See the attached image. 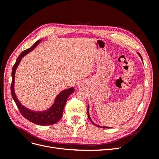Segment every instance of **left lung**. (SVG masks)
<instances>
[{"label": "left lung", "mask_w": 159, "mask_h": 159, "mask_svg": "<svg viewBox=\"0 0 159 159\" xmlns=\"http://www.w3.org/2000/svg\"><path fill=\"white\" fill-rule=\"evenodd\" d=\"M137 54H139V56H140V57L141 58V60H142V61H143V58H142V57H141V54H139V53H137ZM89 105H88V118H89V119L90 120V121L94 125H95L96 127H101V128H107V129H110V128H111V127H102V126H99V125H96V124H95L92 121H91V117H90V116H89Z\"/></svg>", "instance_id": "1"}]
</instances>
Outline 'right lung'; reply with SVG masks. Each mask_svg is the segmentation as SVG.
I'll return each instance as SVG.
<instances>
[{
	"instance_id": "right-lung-1",
	"label": "right lung",
	"mask_w": 159,
	"mask_h": 159,
	"mask_svg": "<svg viewBox=\"0 0 159 159\" xmlns=\"http://www.w3.org/2000/svg\"><path fill=\"white\" fill-rule=\"evenodd\" d=\"M42 40H38L36 42L34 45L25 51H23L21 54L18 57L16 61V63L14 64L12 70V84H11V94L12 97L15 102L18 109L20 111V113L22 116L34 123H35L38 125H50L56 123L61 118L63 115V111L65 105L66 103L67 100L69 98V96L74 92V87L70 88L69 89H64L56 96L55 99L54 103L52 106L46 111H32L22 105L20 102H19L14 91V80H15V73L16 70L18 68V66L20 64V62L22 57L28 54L32 50L35 48L36 46L39 44Z\"/></svg>"
}]
</instances>
